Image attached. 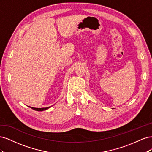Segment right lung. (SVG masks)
<instances>
[{"label":"right lung","instance_id":"obj_1","mask_svg":"<svg viewBox=\"0 0 152 152\" xmlns=\"http://www.w3.org/2000/svg\"><path fill=\"white\" fill-rule=\"evenodd\" d=\"M50 107H45V108H34V107H30L31 109H33L34 110H36V111H44V110H46L47 109L49 108Z\"/></svg>","mask_w":152,"mask_h":152}]
</instances>
